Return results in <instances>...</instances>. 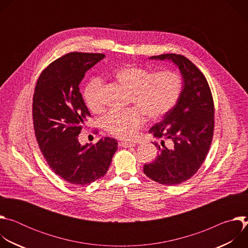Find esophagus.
I'll return each mask as SVG.
<instances>
[{"instance_id":"esophagus-1","label":"esophagus","mask_w":248,"mask_h":248,"mask_svg":"<svg viewBox=\"0 0 248 248\" xmlns=\"http://www.w3.org/2000/svg\"><path fill=\"white\" fill-rule=\"evenodd\" d=\"M136 145L135 142H125V141H122V142H120V146L122 147H125V148H128V147H134Z\"/></svg>"}]
</instances>
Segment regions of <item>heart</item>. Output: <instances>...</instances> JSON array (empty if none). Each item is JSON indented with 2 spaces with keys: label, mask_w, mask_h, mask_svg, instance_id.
<instances>
[{
  "label": "heart",
  "mask_w": 248,
  "mask_h": 248,
  "mask_svg": "<svg viewBox=\"0 0 248 248\" xmlns=\"http://www.w3.org/2000/svg\"><path fill=\"white\" fill-rule=\"evenodd\" d=\"M113 77L129 90V102L135 105L123 111H112L102 120L104 129L121 139H131L144 123L145 116L157 120L168 114L182 94V78L172 70L152 74L143 66L124 65L115 70ZM101 90L99 79L92 80L84 89L85 104L93 113L103 111Z\"/></svg>",
  "instance_id": "b5f03b06"
}]
</instances>
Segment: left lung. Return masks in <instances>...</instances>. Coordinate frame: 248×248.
<instances>
[{"label":"left lung","mask_w":248,"mask_h":248,"mask_svg":"<svg viewBox=\"0 0 248 248\" xmlns=\"http://www.w3.org/2000/svg\"><path fill=\"white\" fill-rule=\"evenodd\" d=\"M149 60L167 61L179 67L183 78L181 97L163 120L149 130L161 144L154 162L143 167L151 180L166 186L182 184L198 170L209 151L214 131V103L209 84L200 70L186 57L165 54ZM173 144L164 146L163 139Z\"/></svg>","instance_id":"left-lung-1"}]
</instances>
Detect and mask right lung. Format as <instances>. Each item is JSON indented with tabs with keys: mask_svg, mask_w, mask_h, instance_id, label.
<instances>
[{
	"mask_svg": "<svg viewBox=\"0 0 248 248\" xmlns=\"http://www.w3.org/2000/svg\"><path fill=\"white\" fill-rule=\"evenodd\" d=\"M103 54L69 53L50 63L40 75L33 95L35 135L50 168L65 182L86 186L108 171L117 140L100 138L81 145L78 135L91 117L80 93L85 73Z\"/></svg>",
	"mask_w": 248,
	"mask_h": 248,
	"instance_id": "1",
	"label": "right lung"
}]
</instances>
